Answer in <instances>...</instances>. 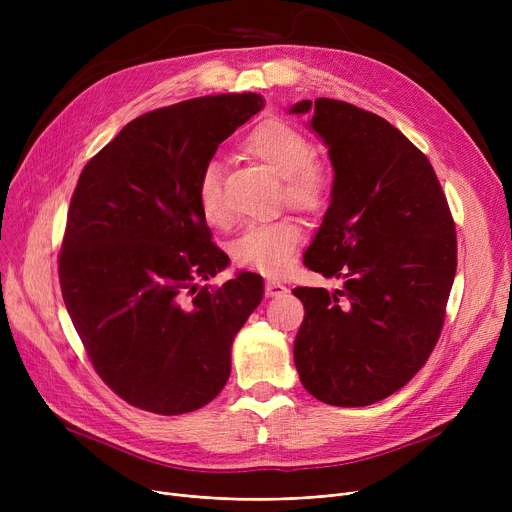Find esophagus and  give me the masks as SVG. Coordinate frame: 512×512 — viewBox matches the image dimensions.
I'll return each instance as SVG.
<instances>
[{"mask_svg":"<svg viewBox=\"0 0 512 512\" xmlns=\"http://www.w3.org/2000/svg\"><path fill=\"white\" fill-rule=\"evenodd\" d=\"M286 290H288L286 284H282L278 280H267L265 282V294H267V297H280V294H284Z\"/></svg>","mask_w":512,"mask_h":512,"instance_id":"34e87169","label":"esophagus"}]
</instances>
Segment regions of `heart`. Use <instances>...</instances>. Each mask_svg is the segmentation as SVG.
I'll list each match as a JSON object with an SVG mask.
<instances>
[{"label":"heart","instance_id":"b5f03b06","mask_svg":"<svg viewBox=\"0 0 512 512\" xmlns=\"http://www.w3.org/2000/svg\"><path fill=\"white\" fill-rule=\"evenodd\" d=\"M242 149L282 178V199L292 211L319 215L330 207L334 195L332 168L313 157L315 145L299 128L278 118L265 120L249 132ZM197 205L207 224L222 226L228 222L218 161H207L199 174ZM299 245L301 228L288 220L251 224L230 242V255L242 270L280 274Z\"/></svg>","mask_w":512,"mask_h":512}]
</instances>
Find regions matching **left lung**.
Wrapping results in <instances>:
<instances>
[{"label": "left lung", "mask_w": 512, "mask_h": 512, "mask_svg": "<svg viewBox=\"0 0 512 512\" xmlns=\"http://www.w3.org/2000/svg\"><path fill=\"white\" fill-rule=\"evenodd\" d=\"M311 114L330 147L334 195L303 263L342 288L299 286L294 365L334 407H367L405 386L440 338L456 272L454 220L423 151L378 114L319 97Z\"/></svg>", "instance_id": "1"}]
</instances>
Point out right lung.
<instances>
[{"instance_id": "right-lung-1", "label": "right lung", "mask_w": 512, "mask_h": 512, "mask_svg": "<svg viewBox=\"0 0 512 512\" xmlns=\"http://www.w3.org/2000/svg\"><path fill=\"white\" fill-rule=\"evenodd\" d=\"M259 93L180 101L128 122L80 172L70 199L60 288L99 378L128 405L191 413L230 378L236 332L263 299L228 265L197 205V180L218 145L255 116Z\"/></svg>"}]
</instances>
